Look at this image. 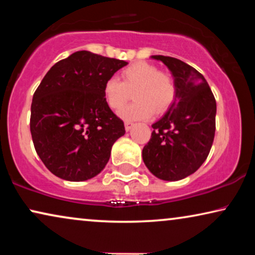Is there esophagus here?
Returning <instances> with one entry per match:
<instances>
[{
	"label": "esophagus",
	"mask_w": 255,
	"mask_h": 255,
	"mask_svg": "<svg viewBox=\"0 0 255 255\" xmlns=\"http://www.w3.org/2000/svg\"><path fill=\"white\" fill-rule=\"evenodd\" d=\"M134 123H132V122H125V130L127 131H130L132 128H133Z\"/></svg>",
	"instance_id": "obj_1"
}]
</instances>
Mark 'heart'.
<instances>
[{
	"label": "heart",
	"instance_id": "heart-1",
	"mask_svg": "<svg viewBox=\"0 0 255 255\" xmlns=\"http://www.w3.org/2000/svg\"><path fill=\"white\" fill-rule=\"evenodd\" d=\"M135 102L122 111L125 120H147L169 109L176 97L174 79L156 66L139 61L121 72V81L110 78L104 82L103 96L111 110L121 111L131 100Z\"/></svg>",
	"mask_w": 255,
	"mask_h": 255
}]
</instances>
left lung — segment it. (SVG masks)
<instances>
[{"label": "left lung", "instance_id": "1", "mask_svg": "<svg viewBox=\"0 0 255 255\" xmlns=\"http://www.w3.org/2000/svg\"><path fill=\"white\" fill-rule=\"evenodd\" d=\"M174 76L176 97L165 116L152 125L142 160L158 179L179 181L196 172L208 158L216 131V100L204 76L186 62L152 55Z\"/></svg>", "mask_w": 255, "mask_h": 255}]
</instances>
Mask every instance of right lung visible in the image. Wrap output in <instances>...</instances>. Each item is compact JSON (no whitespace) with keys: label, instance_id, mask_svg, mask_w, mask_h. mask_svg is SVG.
Here are the masks:
<instances>
[{"label":"right lung","instance_id":"add662e5","mask_svg":"<svg viewBox=\"0 0 255 255\" xmlns=\"http://www.w3.org/2000/svg\"><path fill=\"white\" fill-rule=\"evenodd\" d=\"M128 62L78 51L58 61L33 94L30 131L37 154L55 176L86 181L109 161L124 123L104 100L103 86Z\"/></svg>","mask_w":255,"mask_h":255}]
</instances>
